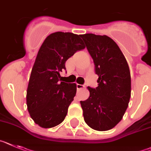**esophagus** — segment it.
<instances>
[{
    "label": "esophagus",
    "instance_id": "esophagus-1",
    "mask_svg": "<svg viewBox=\"0 0 151 151\" xmlns=\"http://www.w3.org/2000/svg\"><path fill=\"white\" fill-rule=\"evenodd\" d=\"M83 88H84V86H83V85L78 84V83H77V90H81V89H83Z\"/></svg>",
    "mask_w": 151,
    "mask_h": 151
}]
</instances>
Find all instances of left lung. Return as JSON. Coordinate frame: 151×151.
<instances>
[{
  "label": "left lung",
  "instance_id": "left-lung-1",
  "mask_svg": "<svg viewBox=\"0 0 151 151\" xmlns=\"http://www.w3.org/2000/svg\"><path fill=\"white\" fill-rule=\"evenodd\" d=\"M99 76L96 89L81 101L85 122L96 131H108L121 121L131 97V74L127 60L113 39L93 33L81 35Z\"/></svg>",
  "mask_w": 151,
  "mask_h": 151
}]
</instances>
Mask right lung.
<instances>
[{
	"label": "right lung",
	"instance_id": "1",
	"mask_svg": "<svg viewBox=\"0 0 151 151\" xmlns=\"http://www.w3.org/2000/svg\"><path fill=\"white\" fill-rule=\"evenodd\" d=\"M81 35L56 32L45 39L32 67L27 90V109L39 126L50 128L61 124L77 92L76 83L61 81L65 62L85 48Z\"/></svg>",
	"mask_w": 151,
	"mask_h": 151
}]
</instances>
